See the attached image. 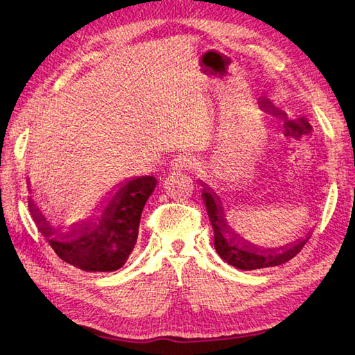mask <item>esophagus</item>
<instances>
[{
    "label": "esophagus",
    "mask_w": 355,
    "mask_h": 355,
    "mask_svg": "<svg viewBox=\"0 0 355 355\" xmlns=\"http://www.w3.org/2000/svg\"><path fill=\"white\" fill-rule=\"evenodd\" d=\"M198 163L191 157H184L180 155L171 163V169L172 171H191V169H197Z\"/></svg>",
    "instance_id": "esophagus-1"
}]
</instances>
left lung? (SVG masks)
<instances>
[{
  "label": "left lung",
  "mask_w": 355,
  "mask_h": 355,
  "mask_svg": "<svg viewBox=\"0 0 355 355\" xmlns=\"http://www.w3.org/2000/svg\"><path fill=\"white\" fill-rule=\"evenodd\" d=\"M203 188L205 189L202 197L206 206V211H208L212 230H214L216 251L223 261H227L230 263V266L239 270H257L281 266V263L290 261L292 257L298 254L302 247H304V243L307 242V239L298 241L295 243H288L279 250H262L259 247H256V245L242 239V237L230 227L223 214L222 202L216 192L205 183Z\"/></svg>",
  "instance_id": "8db88e82"
}]
</instances>
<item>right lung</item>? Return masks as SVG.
Returning a JSON list of instances; mask_svg holds the SVG:
<instances>
[{
  "label": "right lung",
  "instance_id": "add662e5",
  "mask_svg": "<svg viewBox=\"0 0 355 355\" xmlns=\"http://www.w3.org/2000/svg\"><path fill=\"white\" fill-rule=\"evenodd\" d=\"M157 186L153 177H137L122 184L96 222H83L60 233L29 200V209L40 233L55 254L83 272H114L124 266L138 239L139 220L147 198Z\"/></svg>",
  "mask_w": 355,
  "mask_h": 355
}]
</instances>
